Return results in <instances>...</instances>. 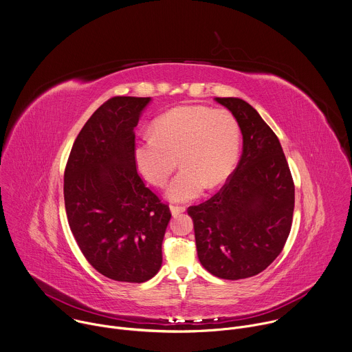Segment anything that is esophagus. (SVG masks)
I'll return each instance as SVG.
<instances>
[{"mask_svg": "<svg viewBox=\"0 0 352 352\" xmlns=\"http://www.w3.org/2000/svg\"><path fill=\"white\" fill-rule=\"evenodd\" d=\"M170 210H171V214H173L174 217H177L178 214L184 212L186 208H185V206H175V204H171V206H170Z\"/></svg>", "mask_w": 352, "mask_h": 352, "instance_id": "obj_1", "label": "esophagus"}]
</instances>
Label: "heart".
I'll return each mask as SVG.
<instances>
[{"label":"heart","instance_id":"obj_1","mask_svg":"<svg viewBox=\"0 0 352 352\" xmlns=\"http://www.w3.org/2000/svg\"><path fill=\"white\" fill-rule=\"evenodd\" d=\"M152 131L153 135L134 144L133 159L149 184L163 186L178 157L182 168L167 188L171 200L186 201L197 197L206 185H221L238 162L241 130L226 110L177 106L157 117Z\"/></svg>","mask_w":352,"mask_h":352}]
</instances>
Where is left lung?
<instances>
[{"instance_id":"1","label":"left lung","mask_w":352,"mask_h":352,"mask_svg":"<svg viewBox=\"0 0 352 352\" xmlns=\"http://www.w3.org/2000/svg\"><path fill=\"white\" fill-rule=\"evenodd\" d=\"M215 100L236 119L243 152L219 192L188 214L200 264L217 278L238 280L263 272L283 250L294 184L280 142L258 111L241 98Z\"/></svg>"}]
</instances>
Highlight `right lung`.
I'll return each instance as SVG.
<instances>
[{
  "label": "right lung",
  "mask_w": 352,
  "mask_h": 352,
  "mask_svg": "<svg viewBox=\"0 0 352 352\" xmlns=\"http://www.w3.org/2000/svg\"><path fill=\"white\" fill-rule=\"evenodd\" d=\"M149 102L114 96L99 106L77 135L65 170L73 236L87 261L117 282L142 283L159 272L171 218L133 159L134 129Z\"/></svg>",
  "instance_id": "add662e5"
}]
</instances>
